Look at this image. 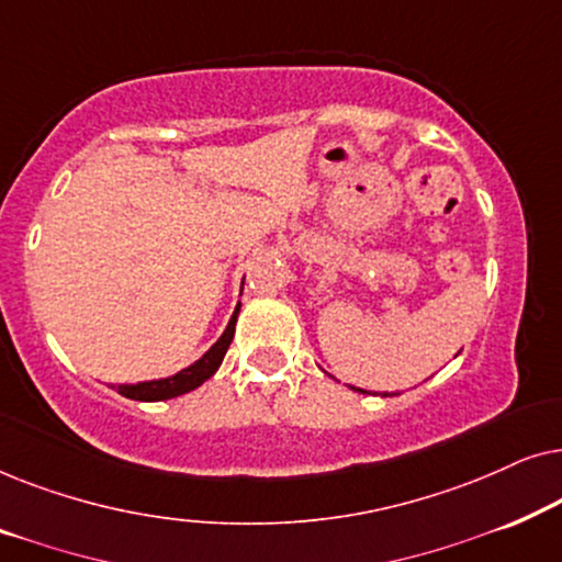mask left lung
I'll use <instances>...</instances> for the list:
<instances>
[{
    "label": "left lung",
    "mask_w": 562,
    "mask_h": 562,
    "mask_svg": "<svg viewBox=\"0 0 562 562\" xmlns=\"http://www.w3.org/2000/svg\"><path fill=\"white\" fill-rule=\"evenodd\" d=\"M352 391H360V394H371V391H363V389H356V386H350ZM381 396H394V394H381Z\"/></svg>",
    "instance_id": "8db88e82"
}]
</instances>
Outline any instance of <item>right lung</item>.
<instances>
[{
  "instance_id": "obj_1",
  "label": "right lung",
  "mask_w": 562,
  "mask_h": 562,
  "mask_svg": "<svg viewBox=\"0 0 562 562\" xmlns=\"http://www.w3.org/2000/svg\"><path fill=\"white\" fill-rule=\"evenodd\" d=\"M243 294V289H240ZM237 314H240V302H237L233 317H229L225 333L220 335V340L212 345L210 350L204 352L202 358L194 360V363L183 368V371L168 375V379H156V381H140V383H122V386H112L117 394H122L125 398H133V402H166V398H176L189 394L202 386L204 381H210L217 368L225 360V352L229 348L235 337V322Z\"/></svg>"
}]
</instances>
